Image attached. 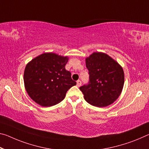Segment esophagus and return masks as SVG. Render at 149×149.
<instances>
[{"mask_svg": "<svg viewBox=\"0 0 149 149\" xmlns=\"http://www.w3.org/2000/svg\"><path fill=\"white\" fill-rule=\"evenodd\" d=\"M81 81H80V80H77V86L79 87V86H81Z\"/></svg>", "mask_w": 149, "mask_h": 149, "instance_id": "obj_1", "label": "esophagus"}]
</instances>
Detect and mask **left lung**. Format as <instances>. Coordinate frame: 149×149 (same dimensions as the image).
<instances>
[{
	"label": "left lung",
	"mask_w": 149,
	"mask_h": 149,
	"mask_svg": "<svg viewBox=\"0 0 149 149\" xmlns=\"http://www.w3.org/2000/svg\"><path fill=\"white\" fill-rule=\"evenodd\" d=\"M89 82L79 87L87 103L95 107L108 106L121 94L124 85L121 66L107 54H92L86 60Z\"/></svg>",
	"instance_id": "obj_1"
}]
</instances>
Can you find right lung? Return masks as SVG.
<instances>
[{
  "label": "right lung",
  "mask_w": 149,
  "mask_h": 149,
  "mask_svg": "<svg viewBox=\"0 0 149 149\" xmlns=\"http://www.w3.org/2000/svg\"><path fill=\"white\" fill-rule=\"evenodd\" d=\"M68 57L44 53L28 63L24 82L30 98L38 104L49 107L61 102L68 89L76 85L65 70Z\"/></svg>",
  "instance_id": "add662e5"
}]
</instances>
